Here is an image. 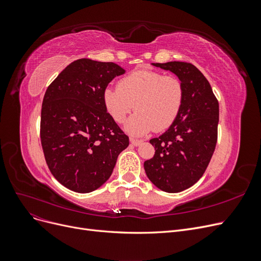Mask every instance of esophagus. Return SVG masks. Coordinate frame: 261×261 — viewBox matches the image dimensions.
<instances>
[{
  "label": "esophagus",
  "mask_w": 261,
  "mask_h": 261,
  "mask_svg": "<svg viewBox=\"0 0 261 261\" xmlns=\"http://www.w3.org/2000/svg\"><path fill=\"white\" fill-rule=\"evenodd\" d=\"M130 144L134 145V146H139V145L143 144V140L135 139V138H130Z\"/></svg>",
  "instance_id": "34e87169"
}]
</instances>
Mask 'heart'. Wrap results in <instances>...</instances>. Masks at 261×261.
Returning a JSON list of instances; mask_svg holds the SVG:
<instances>
[{
    "mask_svg": "<svg viewBox=\"0 0 261 261\" xmlns=\"http://www.w3.org/2000/svg\"><path fill=\"white\" fill-rule=\"evenodd\" d=\"M184 98L179 78L150 69L134 70L117 87H108L103 91L105 107L116 123L125 122L134 108L137 110L125 125L126 132L134 136L171 127L181 111Z\"/></svg>",
    "mask_w": 261,
    "mask_h": 261,
    "instance_id": "heart-1",
    "label": "heart"
}]
</instances>
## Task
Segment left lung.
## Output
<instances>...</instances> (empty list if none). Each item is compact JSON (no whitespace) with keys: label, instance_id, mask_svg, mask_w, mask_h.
<instances>
[{"label":"left lung","instance_id":"obj_1","mask_svg":"<svg viewBox=\"0 0 261 261\" xmlns=\"http://www.w3.org/2000/svg\"><path fill=\"white\" fill-rule=\"evenodd\" d=\"M175 74L184 86L181 111L171 127L156 138L152 159L144 163L148 178L167 193H179L203 175L218 138L219 102L207 78L191 63H152Z\"/></svg>","mask_w":261,"mask_h":261}]
</instances>
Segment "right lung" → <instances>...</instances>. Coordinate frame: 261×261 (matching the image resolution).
Masks as SVG:
<instances>
[{
	"mask_svg": "<svg viewBox=\"0 0 261 261\" xmlns=\"http://www.w3.org/2000/svg\"><path fill=\"white\" fill-rule=\"evenodd\" d=\"M124 73L112 62L81 59L45 91L40 123L44 158L55 179L70 191L86 194L103 185L129 145L103 102L109 83Z\"/></svg>",
	"mask_w": 261,
	"mask_h": 261,
	"instance_id": "right-lung-1",
	"label": "right lung"
}]
</instances>
